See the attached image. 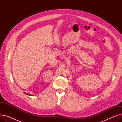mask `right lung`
I'll list each match as a JSON object with an SVG mask.
<instances>
[{"instance_id":"1","label":"right lung","mask_w":122,"mask_h":122,"mask_svg":"<svg viewBox=\"0 0 122 122\" xmlns=\"http://www.w3.org/2000/svg\"><path fill=\"white\" fill-rule=\"evenodd\" d=\"M25 94H27V95H30V96H33V95H31V94H28V93H25V92H24Z\"/></svg>"}]
</instances>
